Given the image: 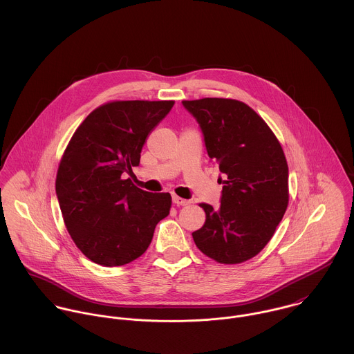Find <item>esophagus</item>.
Listing matches in <instances>:
<instances>
[{
	"label": "esophagus",
	"instance_id": "esophagus-1",
	"mask_svg": "<svg viewBox=\"0 0 354 354\" xmlns=\"http://www.w3.org/2000/svg\"><path fill=\"white\" fill-rule=\"evenodd\" d=\"M171 201L174 204H177V205H188L189 204V201H187V199H183V198H178V196H176V195H173L171 196Z\"/></svg>",
	"mask_w": 354,
	"mask_h": 354
}]
</instances>
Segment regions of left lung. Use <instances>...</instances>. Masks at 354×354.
I'll list each match as a JSON object with an SVG mask.
<instances>
[{"mask_svg": "<svg viewBox=\"0 0 354 354\" xmlns=\"http://www.w3.org/2000/svg\"><path fill=\"white\" fill-rule=\"evenodd\" d=\"M195 117L205 150L219 165V208L201 203L196 247L223 264L252 259L271 240L289 203V169L283 150L264 120L244 102L223 98L183 101Z\"/></svg>", "mask_w": 354, "mask_h": 354, "instance_id": "left-lung-1", "label": "left lung"}]
</instances>
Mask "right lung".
I'll return each instance as SVG.
<instances>
[{
	"mask_svg": "<svg viewBox=\"0 0 354 354\" xmlns=\"http://www.w3.org/2000/svg\"><path fill=\"white\" fill-rule=\"evenodd\" d=\"M174 101H115L91 111L58 166L55 194L76 247L104 267L124 266L147 251L170 194H150L125 174L140 163L152 129Z\"/></svg>",
	"mask_w": 354,
	"mask_h": 354,
	"instance_id": "obj_1",
	"label": "right lung"
}]
</instances>
